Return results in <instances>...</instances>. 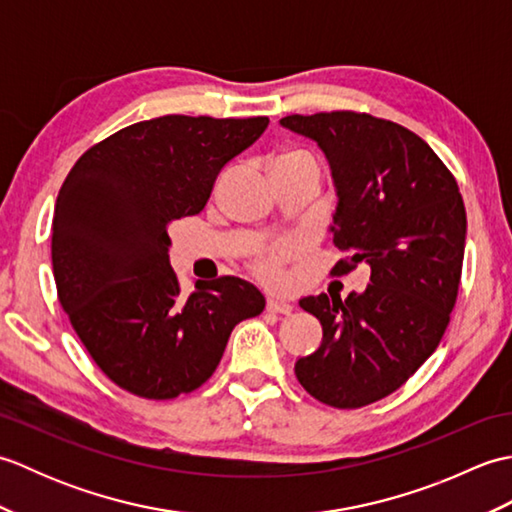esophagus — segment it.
I'll return each instance as SVG.
<instances>
[{
	"mask_svg": "<svg viewBox=\"0 0 512 512\" xmlns=\"http://www.w3.org/2000/svg\"><path fill=\"white\" fill-rule=\"evenodd\" d=\"M268 312H277V314H290L292 312V303L284 299H268L266 303Z\"/></svg>",
	"mask_w": 512,
	"mask_h": 512,
	"instance_id": "34e87169",
	"label": "esophagus"
}]
</instances>
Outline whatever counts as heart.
<instances>
[{
  "mask_svg": "<svg viewBox=\"0 0 512 512\" xmlns=\"http://www.w3.org/2000/svg\"><path fill=\"white\" fill-rule=\"evenodd\" d=\"M273 169H308L312 173H317V176H321L319 160L306 149H288V151H284V154H279L273 160V165H270V171ZM297 255H299L297 244L270 242V244H259L253 250V259H250V262H253L255 273L259 277L273 281V279H277L279 270L286 264H290Z\"/></svg>",
  "mask_w": 512,
  "mask_h": 512,
  "instance_id": "1",
  "label": "heart"
}]
</instances>
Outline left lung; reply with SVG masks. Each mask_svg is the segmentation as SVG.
<instances>
[{"instance_id": "8db88e82", "label": "left lung", "mask_w": 512, "mask_h": 512, "mask_svg": "<svg viewBox=\"0 0 512 512\" xmlns=\"http://www.w3.org/2000/svg\"><path fill=\"white\" fill-rule=\"evenodd\" d=\"M312 138L330 162L334 244L365 262L363 292L303 297L323 325L319 350L295 363L310 396L356 409L389 396L436 352L458 299L466 211L453 173L407 127L358 112L292 114L279 121Z\"/></svg>"}]
</instances>
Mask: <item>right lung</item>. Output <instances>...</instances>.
Masks as SVG:
<instances>
[{
    "label": "right lung",
    "instance_id": "obj_1",
    "mask_svg": "<svg viewBox=\"0 0 512 512\" xmlns=\"http://www.w3.org/2000/svg\"><path fill=\"white\" fill-rule=\"evenodd\" d=\"M268 127L266 116L169 114L134 123L76 160L52 220L63 310L103 374L129 394L169 400L220 365L233 328L266 299L239 277L182 295L167 228L204 209L217 173Z\"/></svg>",
    "mask_w": 512,
    "mask_h": 512
}]
</instances>
